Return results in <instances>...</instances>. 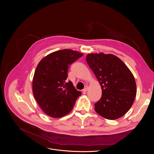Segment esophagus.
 Masks as SVG:
<instances>
[{"label":"esophagus","mask_w":154,"mask_h":154,"mask_svg":"<svg viewBox=\"0 0 154 154\" xmlns=\"http://www.w3.org/2000/svg\"><path fill=\"white\" fill-rule=\"evenodd\" d=\"M88 86H85V87L84 88V89L83 90V92L87 91V90H88Z\"/></svg>","instance_id":"1"}]
</instances>
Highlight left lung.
<instances>
[{
	"label": "left lung",
	"mask_w": 154,
	"mask_h": 154,
	"mask_svg": "<svg viewBox=\"0 0 154 154\" xmlns=\"http://www.w3.org/2000/svg\"><path fill=\"white\" fill-rule=\"evenodd\" d=\"M86 61L102 90L101 99L95 104V111L106 119L121 118L132 107L137 94L133 74L113 54H88Z\"/></svg>",
	"instance_id": "obj_1"
}]
</instances>
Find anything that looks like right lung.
I'll use <instances>...</instances> for the list:
<instances>
[{"label":"right lung","mask_w":154,"mask_h":154,"mask_svg":"<svg viewBox=\"0 0 154 154\" xmlns=\"http://www.w3.org/2000/svg\"><path fill=\"white\" fill-rule=\"evenodd\" d=\"M83 54L69 49L53 52L38 63L32 80L36 101L47 115L59 118L72 110L82 92L67 82L69 66Z\"/></svg>","instance_id":"add662e5"}]
</instances>
